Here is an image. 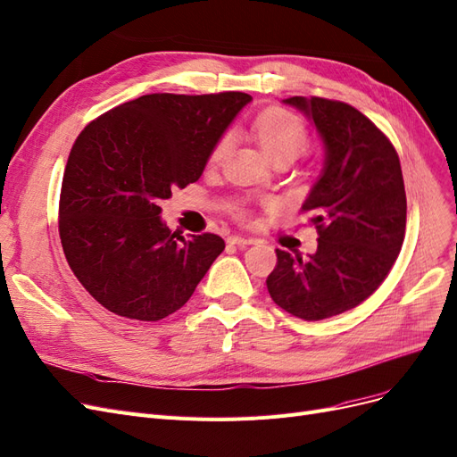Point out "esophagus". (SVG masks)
Segmentation results:
<instances>
[{"mask_svg":"<svg viewBox=\"0 0 457 457\" xmlns=\"http://www.w3.org/2000/svg\"><path fill=\"white\" fill-rule=\"evenodd\" d=\"M227 242L234 244V245H251L255 240L253 238H244V236H228Z\"/></svg>","mask_w":457,"mask_h":457,"instance_id":"obj_1","label":"esophagus"}]
</instances>
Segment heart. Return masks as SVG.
<instances>
[{
    "label": "heart",
    "instance_id": "1",
    "mask_svg": "<svg viewBox=\"0 0 457 457\" xmlns=\"http://www.w3.org/2000/svg\"><path fill=\"white\" fill-rule=\"evenodd\" d=\"M257 134L262 149L270 156L272 162L281 156H293L296 159L308 145V132L304 122L295 113L286 109H269L257 120ZM232 145V136L225 134L219 137L212 149L210 161L221 162Z\"/></svg>",
    "mask_w": 457,
    "mask_h": 457
}]
</instances>
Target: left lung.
Listing matches in <instances>:
<instances>
[{"mask_svg": "<svg viewBox=\"0 0 457 457\" xmlns=\"http://www.w3.org/2000/svg\"><path fill=\"white\" fill-rule=\"evenodd\" d=\"M323 144V170L303 204L312 212L318 251L276 249L266 279L272 301L295 318L320 321L369 298L395 262L406 227V195L397 151L355 107L293 96Z\"/></svg>", "mask_w": 457, "mask_h": 457, "instance_id": "left-lung-1", "label": "left lung"}]
</instances>
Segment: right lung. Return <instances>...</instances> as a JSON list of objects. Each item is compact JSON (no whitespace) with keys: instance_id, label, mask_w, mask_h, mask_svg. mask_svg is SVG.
<instances>
[{"instance_id":"right-lung-1","label":"right lung","mask_w":457,"mask_h":457,"mask_svg":"<svg viewBox=\"0 0 457 457\" xmlns=\"http://www.w3.org/2000/svg\"><path fill=\"white\" fill-rule=\"evenodd\" d=\"M244 92L147 94L92 120L71 147L60 240L77 279L117 316L159 321L195 293L225 242L185 238L161 217L171 188L198 181Z\"/></svg>"}]
</instances>
